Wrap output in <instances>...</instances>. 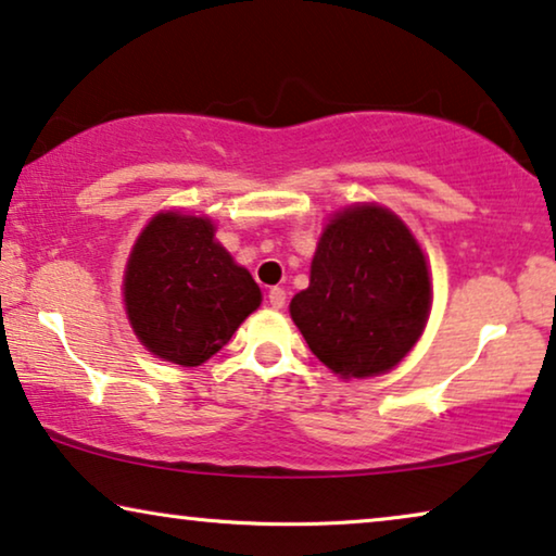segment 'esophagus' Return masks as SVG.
I'll return each mask as SVG.
<instances>
[{
  "mask_svg": "<svg viewBox=\"0 0 556 556\" xmlns=\"http://www.w3.org/2000/svg\"><path fill=\"white\" fill-rule=\"evenodd\" d=\"M268 301H270L273 308H283L286 306V291H283V288H270Z\"/></svg>",
  "mask_w": 556,
  "mask_h": 556,
  "instance_id": "34e87169",
  "label": "esophagus"
}]
</instances>
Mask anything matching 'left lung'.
I'll list each match as a JSON object with an SVG mask.
<instances>
[{
    "label": "left lung",
    "instance_id": "left-lung-1",
    "mask_svg": "<svg viewBox=\"0 0 556 556\" xmlns=\"http://www.w3.org/2000/svg\"><path fill=\"white\" fill-rule=\"evenodd\" d=\"M430 276L420 245L377 204L339 212L318 240L291 316L311 352L344 379L392 369L420 339Z\"/></svg>",
    "mask_w": 556,
    "mask_h": 556
}]
</instances>
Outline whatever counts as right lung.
<instances>
[{
    "instance_id": "add662e5",
    "label": "right lung",
    "mask_w": 556,
    "mask_h": 556,
    "mask_svg": "<svg viewBox=\"0 0 556 556\" xmlns=\"http://www.w3.org/2000/svg\"><path fill=\"white\" fill-rule=\"evenodd\" d=\"M124 299L128 321L151 354L200 367L261 306V288L215 242L207 217L162 212L131 250Z\"/></svg>"
}]
</instances>
